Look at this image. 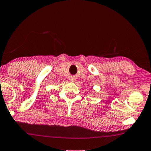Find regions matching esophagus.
Segmentation results:
<instances>
[{"mask_svg": "<svg viewBox=\"0 0 151 151\" xmlns=\"http://www.w3.org/2000/svg\"><path fill=\"white\" fill-rule=\"evenodd\" d=\"M70 80H71V82H74V81H76V79L74 78H71V79H70Z\"/></svg>", "mask_w": 151, "mask_h": 151, "instance_id": "1", "label": "esophagus"}]
</instances>
